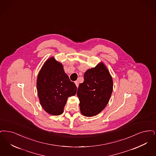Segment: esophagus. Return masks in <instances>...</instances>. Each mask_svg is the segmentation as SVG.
<instances>
[{
    "instance_id": "1",
    "label": "esophagus",
    "mask_w": 156,
    "mask_h": 156,
    "mask_svg": "<svg viewBox=\"0 0 156 156\" xmlns=\"http://www.w3.org/2000/svg\"><path fill=\"white\" fill-rule=\"evenodd\" d=\"M75 83V84H76V87H78V86H79V82L77 81H76Z\"/></svg>"
}]
</instances>
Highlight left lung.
Wrapping results in <instances>:
<instances>
[{"label": "left lung", "mask_w": 156, "mask_h": 156, "mask_svg": "<svg viewBox=\"0 0 156 156\" xmlns=\"http://www.w3.org/2000/svg\"><path fill=\"white\" fill-rule=\"evenodd\" d=\"M112 90V76L103 62L88 69L77 92L81 114L91 117L100 113L108 103Z\"/></svg>", "instance_id": "1"}]
</instances>
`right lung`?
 Masks as SVG:
<instances>
[{
	"label": "right lung",
	"mask_w": 156,
	"mask_h": 156,
	"mask_svg": "<svg viewBox=\"0 0 156 156\" xmlns=\"http://www.w3.org/2000/svg\"><path fill=\"white\" fill-rule=\"evenodd\" d=\"M40 102L49 114L61 115L69 97L75 95L77 87L70 81L61 62L54 57L45 61L37 79Z\"/></svg>",
	"instance_id": "add662e5"
}]
</instances>
